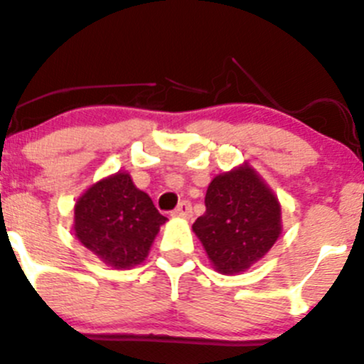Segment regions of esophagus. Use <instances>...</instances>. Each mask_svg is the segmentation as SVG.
Segmentation results:
<instances>
[{
	"mask_svg": "<svg viewBox=\"0 0 364 364\" xmlns=\"http://www.w3.org/2000/svg\"><path fill=\"white\" fill-rule=\"evenodd\" d=\"M172 216H178V218H186V220H188V218H192V204H190L188 200H183V202H179V204H178V208H176L174 211H172Z\"/></svg>",
	"mask_w": 364,
	"mask_h": 364,
	"instance_id": "34e87169",
	"label": "esophagus"
}]
</instances>
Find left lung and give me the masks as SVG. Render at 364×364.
Listing matches in <instances>:
<instances>
[{"label": "left lung", "mask_w": 364, "mask_h": 364, "mask_svg": "<svg viewBox=\"0 0 364 364\" xmlns=\"http://www.w3.org/2000/svg\"><path fill=\"white\" fill-rule=\"evenodd\" d=\"M192 228L218 272H246L281 235V204L256 171L244 164L213 179L205 213Z\"/></svg>", "instance_id": "left-lung-1"}]
</instances>
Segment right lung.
Masks as SVG:
<instances>
[{"label":"right lung","instance_id":"add662e5","mask_svg":"<svg viewBox=\"0 0 364 364\" xmlns=\"http://www.w3.org/2000/svg\"><path fill=\"white\" fill-rule=\"evenodd\" d=\"M166 221L127 172H117L92 185L75 205V235L117 270L144 262Z\"/></svg>","mask_w":364,"mask_h":364}]
</instances>
